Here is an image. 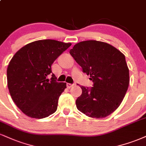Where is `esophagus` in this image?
Here are the masks:
<instances>
[{"label": "esophagus", "mask_w": 146, "mask_h": 146, "mask_svg": "<svg viewBox=\"0 0 146 146\" xmlns=\"http://www.w3.org/2000/svg\"><path fill=\"white\" fill-rule=\"evenodd\" d=\"M74 86V84H69V83H67V84H66V87H67L68 88H71L72 86Z\"/></svg>", "instance_id": "34e87169"}]
</instances>
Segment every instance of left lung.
Segmentation results:
<instances>
[{"mask_svg": "<svg viewBox=\"0 0 146 146\" xmlns=\"http://www.w3.org/2000/svg\"><path fill=\"white\" fill-rule=\"evenodd\" d=\"M69 53L93 82V87L80 86L78 110L93 118L108 116L120 106L129 87L125 56L112 45L94 40L77 43Z\"/></svg>", "mask_w": 146, "mask_h": 146, "instance_id": "1", "label": "left lung"}]
</instances>
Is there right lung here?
<instances>
[{
    "label": "right lung",
    "mask_w": 146,
    "mask_h": 146,
    "mask_svg": "<svg viewBox=\"0 0 146 146\" xmlns=\"http://www.w3.org/2000/svg\"><path fill=\"white\" fill-rule=\"evenodd\" d=\"M71 43L38 40L26 45L12 58L7 70V86L14 103L24 114L33 118L48 117L56 111L58 99L66 88L57 82L51 66Z\"/></svg>",
    "instance_id": "add662e5"
}]
</instances>
